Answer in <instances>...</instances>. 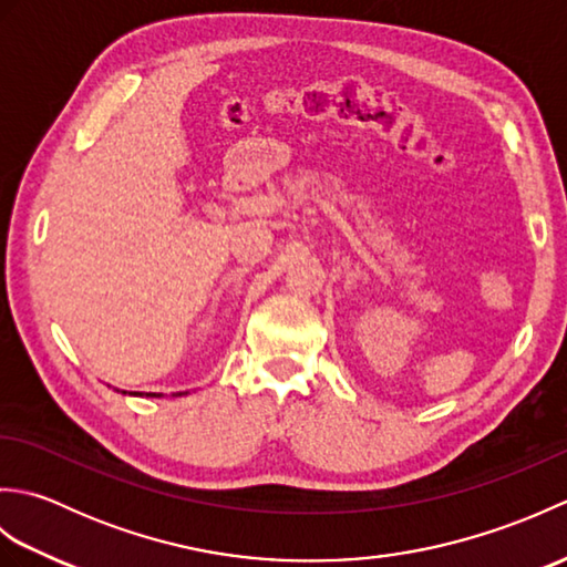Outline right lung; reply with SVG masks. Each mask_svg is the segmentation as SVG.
I'll use <instances>...</instances> for the list:
<instances>
[{
  "mask_svg": "<svg viewBox=\"0 0 567 567\" xmlns=\"http://www.w3.org/2000/svg\"><path fill=\"white\" fill-rule=\"evenodd\" d=\"M126 394V392H124ZM136 394V392H134ZM141 394V392H138ZM179 394H183V392H179ZM146 396H161V394H155V392H146Z\"/></svg>",
  "mask_w": 567,
  "mask_h": 567,
  "instance_id": "obj_1",
  "label": "right lung"
}]
</instances>
